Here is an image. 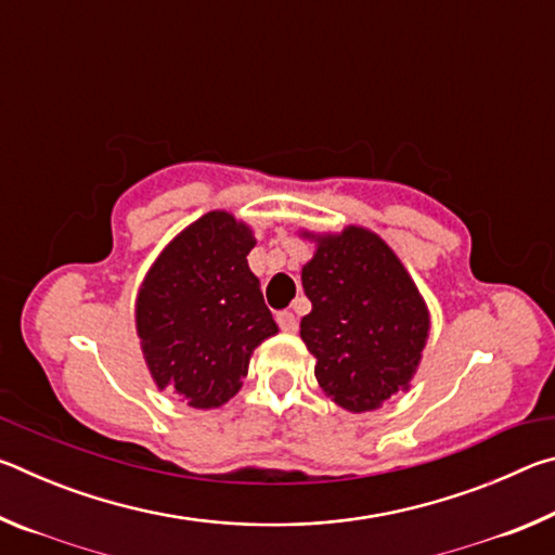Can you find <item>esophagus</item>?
I'll list each match as a JSON object with an SVG mask.
<instances>
[{
  "instance_id": "esophagus-1",
  "label": "esophagus",
  "mask_w": 555,
  "mask_h": 555,
  "mask_svg": "<svg viewBox=\"0 0 555 555\" xmlns=\"http://www.w3.org/2000/svg\"><path fill=\"white\" fill-rule=\"evenodd\" d=\"M276 323H279V327L284 333H296L298 331V321H296V315L291 313V311H284V313H279L276 315Z\"/></svg>"
}]
</instances>
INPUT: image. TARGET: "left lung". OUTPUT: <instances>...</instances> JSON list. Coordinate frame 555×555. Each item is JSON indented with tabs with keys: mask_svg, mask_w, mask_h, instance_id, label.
Masks as SVG:
<instances>
[{
	"mask_svg": "<svg viewBox=\"0 0 555 555\" xmlns=\"http://www.w3.org/2000/svg\"><path fill=\"white\" fill-rule=\"evenodd\" d=\"M298 234L315 244L300 271L313 304L300 340L315 357L318 387L350 413L382 409L411 389L430 335L426 298L377 232L347 224Z\"/></svg>",
	"mask_w": 555,
	"mask_h": 555,
	"instance_id": "1",
	"label": "left lung"
}]
</instances>
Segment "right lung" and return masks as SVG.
<instances>
[{
    "label": "right lung",
    "mask_w": 555,
    "mask_h": 555,
    "mask_svg": "<svg viewBox=\"0 0 555 555\" xmlns=\"http://www.w3.org/2000/svg\"><path fill=\"white\" fill-rule=\"evenodd\" d=\"M255 230L210 210L158 251L134 300V325L158 391L218 409L242 389L257 347L279 333L251 274Z\"/></svg>",
    "instance_id": "add662e5"
}]
</instances>
